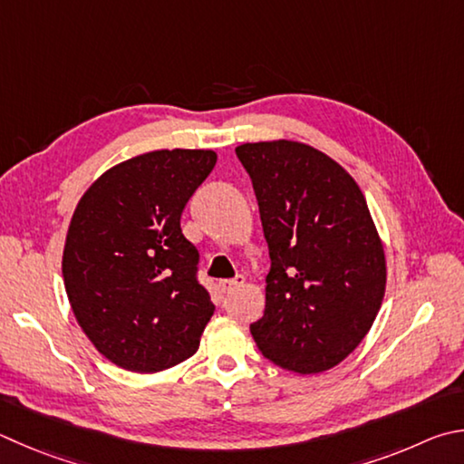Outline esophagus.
I'll use <instances>...</instances> for the list:
<instances>
[{
    "label": "esophagus",
    "instance_id": "34e87169",
    "mask_svg": "<svg viewBox=\"0 0 464 464\" xmlns=\"http://www.w3.org/2000/svg\"><path fill=\"white\" fill-rule=\"evenodd\" d=\"M243 282H246V277L237 276V277H233V280H221V282H218V288H221L225 294H229L235 288H239V285H243Z\"/></svg>",
    "mask_w": 464,
    "mask_h": 464
}]
</instances>
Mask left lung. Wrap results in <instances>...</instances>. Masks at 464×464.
I'll return each mask as SVG.
<instances>
[{"label": "left lung", "instance_id": "obj_1", "mask_svg": "<svg viewBox=\"0 0 464 464\" xmlns=\"http://www.w3.org/2000/svg\"><path fill=\"white\" fill-rule=\"evenodd\" d=\"M235 154L254 182L272 259L251 334L282 369L323 373L357 349L383 302V243L363 192L302 141L241 144Z\"/></svg>", "mask_w": 464, "mask_h": 464}]
</instances>
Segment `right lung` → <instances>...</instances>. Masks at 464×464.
I'll return each mask as SVG.
<instances>
[{
  "mask_svg": "<svg viewBox=\"0 0 464 464\" xmlns=\"http://www.w3.org/2000/svg\"><path fill=\"white\" fill-rule=\"evenodd\" d=\"M217 164L213 150H156L91 184L63 254L66 296L111 363L156 373L192 357L215 313L180 215Z\"/></svg>",
  "mask_w": 464,
  "mask_h": 464,
  "instance_id": "right-lung-1",
  "label": "right lung"
}]
</instances>
